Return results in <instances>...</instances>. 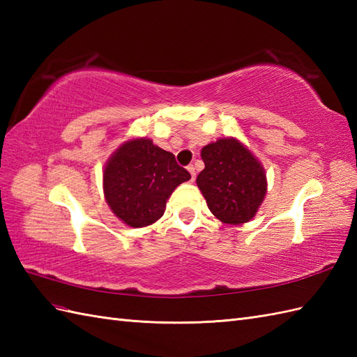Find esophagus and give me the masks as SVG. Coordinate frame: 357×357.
Listing matches in <instances>:
<instances>
[{
  "instance_id": "1",
  "label": "esophagus",
  "mask_w": 357,
  "mask_h": 357,
  "mask_svg": "<svg viewBox=\"0 0 357 357\" xmlns=\"http://www.w3.org/2000/svg\"><path fill=\"white\" fill-rule=\"evenodd\" d=\"M187 170L190 172V174H192V181H195V179H196V172H195V167H193V165H188V167H187Z\"/></svg>"
}]
</instances>
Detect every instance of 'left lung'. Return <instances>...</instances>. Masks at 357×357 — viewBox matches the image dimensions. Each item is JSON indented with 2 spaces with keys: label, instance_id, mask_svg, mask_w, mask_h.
I'll return each instance as SVG.
<instances>
[{
  "label": "left lung",
  "instance_id": "left-lung-1",
  "mask_svg": "<svg viewBox=\"0 0 357 357\" xmlns=\"http://www.w3.org/2000/svg\"><path fill=\"white\" fill-rule=\"evenodd\" d=\"M206 164L196 183L211 213L225 224H244L264 201L267 181L261 162L236 139L224 138L201 151Z\"/></svg>",
  "mask_w": 357,
  "mask_h": 357
}]
</instances>
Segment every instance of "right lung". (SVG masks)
Masks as SVG:
<instances>
[{
    "mask_svg": "<svg viewBox=\"0 0 357 357\" xmlns=\"http://www.w3.org/2000/svg\"><path fill=\"white\" fill-rule=\"evenodd\" d=\"M174 155L146 138L123 144L104 170V195L112 211L130 227H146L164 215L165 202L190 179Z\"/></svg>",
    "mask_w": 357,
    "mask_h": 357,
    "instance_id": "add662e5",
    "label": "right lung"
}]
</instances>
